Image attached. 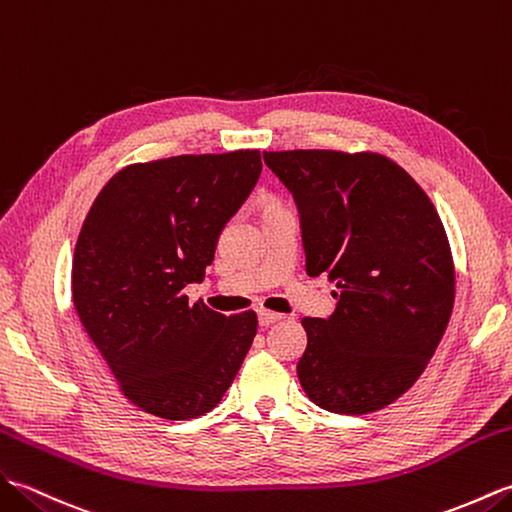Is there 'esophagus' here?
I'll return each instance as SVG.
<instances>
[{
	"mask_svg": "<svg viewBox=\"0 0 512 512\" xmlns=\"http://www.w3.org/2000/svg\"><path fill=\"white\" fill-rule=\"evenodd\" d=\"M282 317L285 315H280V313H274V311H258V324L260 326H271V324H276V322H280Z\"/></svg>",
	"mask_w": 512,
	"mask_h": 512,
	"instance_id": "1",
	"label": "esophagus"
}]
</instances>
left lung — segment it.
Here are the masks:
<instances>
[{
    "label": "left lung",
    "mask_w": 512,
    "mask_h": 512,
    "mask_svg": "<svg viewBox=\"0 0 512 512\" xmlns=\"http://www.w3.org/2000/svg\"><path fill=\"white\" fill-rule=\"evenodd\" d=\"M263 157L298 206L306 274L339 289L333 315L302 320V390L328 412H377L412 388L445 335L456 295L445 227L383 155Z\"/></svg>",
    "instance_id": "1"
}]
</instances>
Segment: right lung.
<instances>
[{
	"mask_svg": "<svg viewBox=\"0 0 512 512\" xmlns=\"http://www.w3.org/2000/svg\"><path fill=\"white\" fill-rule=\"evenodd\" d=\"M263 170L258 151L179 155L122 168L78 234L72 298L122 394L186 420L219 405L256 335V313L188 302L219 236Z\"/></svg>",
	"mask_w": 512,
	"mask_h": 512,
	"instance_id": "add662e5",
	"label": "right lung"
}]
</instances>
